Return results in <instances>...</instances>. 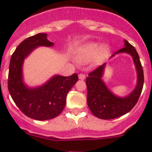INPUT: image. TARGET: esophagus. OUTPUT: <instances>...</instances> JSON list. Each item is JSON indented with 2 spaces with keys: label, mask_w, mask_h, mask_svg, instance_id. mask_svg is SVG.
<instances>
[{
  "label": "esophagus",
  "mask_w": 152,
  "mask_h": 152,
  "mask_svg": "<svg viewBox=\"0 0 152 152\" xmlns=\"http://www.w3.org/2000/svg\"><path fill=\"white\" fill-rule=\"evenodd\" d=\"M78 77H79V79H80V80H84V79H85L86 76H85V75H84V74H79Z\"/></svg>",
  "instance_id": "esophagus-1"
}]
</instances>
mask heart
Wrapping results in <instances>:
<instances>
[{
	"mask_svg": "<svg viewBox=\"0 0 152 152\" xmlns=\"http://www.w3.org/2000/svg\"><path fill=\"white\" fill-rule=\"evenodd\" d=\"M109 52L107 45H101L95 42H88L80 46L75 52V58L78 62L88 63L94 58H96V61H101L105 58Z\"/></svg>",
	"mask_w": 152,
	"mask_h": 152,
	"instance_id": "b5f03b06",
	"label": "heart"
}]
</instances>
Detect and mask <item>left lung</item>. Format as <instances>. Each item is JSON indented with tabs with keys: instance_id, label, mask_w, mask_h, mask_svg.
Here are the masks:
<instances>
[{
	"instance_id": "obj_1",
	"label": "left lung",
	"mask_w": 152,
	"mask_h": 152,
	"mask_svg": "<svg viewBox=\"0 0 152 152\" xmlns=\"http://www.w3.org/2000/svg\"><path fill=\"white\" fill-rule=\"evenodd\" d=\"M125 47L115 52H126L132 56L138 73V81L136 88L126 97H119L114 95L107 88L101 80L105 64H102L90 72L86 79L88 88L87 102L92 113L102 119H112L122 116L129 112L137 103L142 93L144 84V73L138 52L135 47L128 41L125 40Z\"/></svg>"
}]
</instances>
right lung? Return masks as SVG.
<instances>
[{"label": "right lung", "instance_id": "right-lung-1", "mask_svg": "<svg viewBox=\"0 0 152 152\" xmlns=\"http://www.w3.org/2000/svg\"><path fill=\"white\" fill-rule=\"evenodd\" d=\"M45 33L26 39L11 56L8 74V91L16 105L28 117L36 120L56 118L62 112L69 91L78 80L77 74L64 77L56 75L39 88H29L23 82L24 58L38 46H52Z\"/></svg>", "mask_w": 152, "mask_h": 152}]
</instances>
